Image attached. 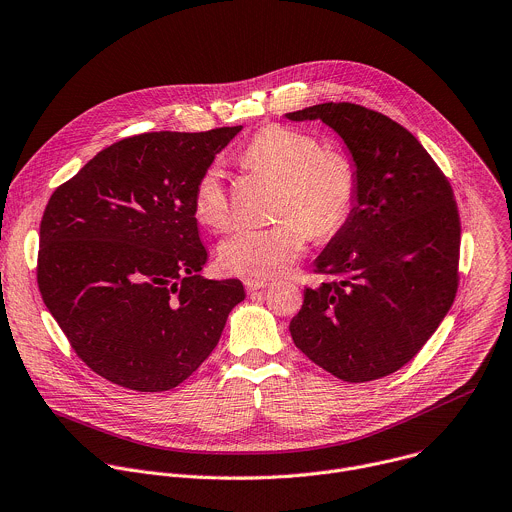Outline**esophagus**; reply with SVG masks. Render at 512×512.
<instances>
[{
    "instance_id": "34e87169",
    "label": "esophagus",
    "mask_w": 512,
    "mask_h": 512,
    "mask_svg": "<svg viewBox=\"0 0 512 512\" xmlns=\"http://www.w3.org/2000/svg\"><path fill=\"white\" fill-rule=\"evenodd\" d=\"M243 283H245V289H247L249 293L259 291V289H263V287H267V285H269L265 279H255V277H247Z\"/></svg>"
}]
</instances>
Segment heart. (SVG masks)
Returning a JSON list of instances; mask_svg holds the SVG:
<instances>
[{
  "instance_id": "b5f03b06",
  "label": "heart",
  "mask_w": 512,
  "mask_h": 512,
  "mask_svg": "<svg viewBox=\"0 0 512 512\" xmlns=\"http://www.w3.org/2000/svg\"><path fill=\"white\" fill-rule=\"evenodd\" d=\"M241 158L281 181V219L267 227L233 231L219 247L225 271L255 279L281 275L299 261L311 233L331 237L350 221L360 183L356 164L346 152L323 148L309 132L269 124L251 138ZM193 215L215 231L231 221L223 170L217 164H211L195 185Z\"/></svg>"
}]
</instances>
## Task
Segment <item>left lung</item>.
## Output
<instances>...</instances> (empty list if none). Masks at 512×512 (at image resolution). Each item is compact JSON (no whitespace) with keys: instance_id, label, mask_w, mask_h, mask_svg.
Wrapping results in <instances>:
<instances>
[{"instance_id":"1","label":"left lung","mask_w":512,"mask_h":512,"mask_svg":"<svg viewBox=\"0 0 512 512\" xmlns=\"http://www.w3.org/2000/svg\"><path fill=\"white\" fill-rule=\"evenodd\" d=\"M287 118L331 126L360 183L350 221L315 259L313 271L333 279L305 289L289 323L293 344L344 382L390 376L422 350L456 297L452 187L418 138L376 110L325 102Z\"/></svg>"}]
</instances>
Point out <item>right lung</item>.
<instances>
[{
  "label": "right lung",
  "instance_id": "1",
  "mask_svg": "<svg viewBox=\"0 0 512 512\" xmlns=\"http://www.w3.org/2000/svg\"><path fill=\"white\" fill-rule=\"evenodd\" d=\"M239 130L122 138L50 197L38 287L76 356L108 382L177 388L245 299L239 279L199 275L209 255L193 215L199 177Z\"/></svg>",
  "mask_w": 512,
  "mask_h": 512
}]
</instances>
